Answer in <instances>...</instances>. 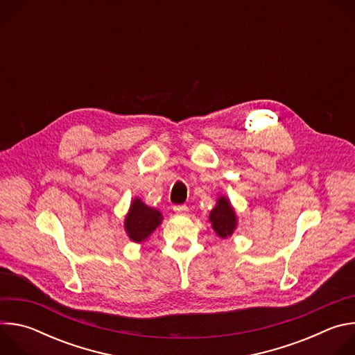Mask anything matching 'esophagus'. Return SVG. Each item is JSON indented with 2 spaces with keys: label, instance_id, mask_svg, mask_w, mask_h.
<instances>
[{
  "label": "esophagus",
  "instance_id": "esophagus-1",
  "mask_svg": "<svg viewBox=\"0 0 355 355\" xmlns=\"http://www.w3.org/2000/svg\"><path fill=\"white\" fill-rule=\"evenodd\" d=\"M174 212L178 214V215H184L188 212V207L187 205H174Z\"/></svg>",
  "mask_w": 355,
  "mask_h": 355
}]
</instances>
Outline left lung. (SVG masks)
Masks as SVG:
<instances>
[{"label":"left lung","instance_id":"8db88e82","mask_svg":"<svg viewBox=\"0 0 355 355\" xmlns=\"http://www.w3.org/2000/svg\"><path fill=\"white\" fill-rule=\"evenodd\" d=\"M209 220L212 222V227L218 236L226 239L233 234L236 229V215L230 207V202L225 196L219 198L216 207L209 215Z\"/></svg>","mask_w":355,"mask_h":355}]
</instances>
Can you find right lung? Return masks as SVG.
Wrapping results in <instances>:
<instances>
[{
    "label": "right lung",
    "mask_w": 355,
    "mask_h": 355,
    "mask_svg": "<svg viewBox=\"0 0 355 355\" xmlns=\"http://www.w3.org/2000/svg\"><path fill=\"white\" fill-rule=\"evenodd\" d=\"M162 214L157 209L148 208L140 199H135L130 211L125 219V229L130 240L141 241L147 239L162 223Z\"/></svg>",
    "instance_id": "add662e5"
}]
</instances>
